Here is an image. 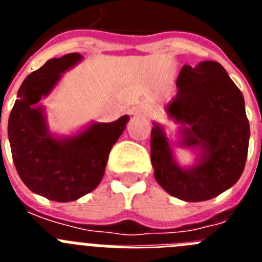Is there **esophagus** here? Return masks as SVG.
Listing matches in <instances>:
<instances>
[{
	"instance_id": "34e87169",
	"label": "esophagus",
	"mask_w": 262,
	"mask_h": 262,
	"mask_svg": "<svg viewBox=\"0 0 262 262\" xmlns=\"http://www.w3.org/2000/svg\"><path fill=\"white\" fill-rule=\"evenodd\" d=\"M134 115H139V117H148L152 114V110L149 107H138L133 111Z\"/></svg>"
}]
</instances>
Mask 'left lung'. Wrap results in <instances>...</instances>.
Segmentation results:
<instances>
[{
  "label": "left lung",
  "mask_w": 262,
  "mask_h": 262,
  "mask_svg": "<svg viewBox=\"0 0 262 262\" xmlns=\"http://www.w3.org/2000/svg\"><path fill=\"white\" fill-rule=\"evenodd\" d=\"M178 92L166 106L169 117L182 124L181 145L200 149V161L181 168L163 127L154 124L151 161L155 178L170 195L201 202L230 189L244 170L249 122L244 97L216 61L182 67Z\"/></svg>",
  "instance_id": "left-lung-1"
}]
</instances>
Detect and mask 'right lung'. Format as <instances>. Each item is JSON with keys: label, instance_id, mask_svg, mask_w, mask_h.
Returning <instances> with one entry per match:
<instances>
[{"label": "right lung", "instance_id": "1", "mask_svg": "<svg viewBox=\"0 0 262 262\" xmlns=\"http://www.w3.org/2000/svg\"><path fill=\"white\" fill-rule=\"evenodd\" d=\"M80 60V53H68L30 73L9 117V142L20 180L31 191L56 202L76 201L98 186L111 148L129 119L123 115L111 123H94L71 138L51 135L43 107L34 105Z\"/></svg>", "mask_w": 262, "mask_h": 262}]
</instances>
